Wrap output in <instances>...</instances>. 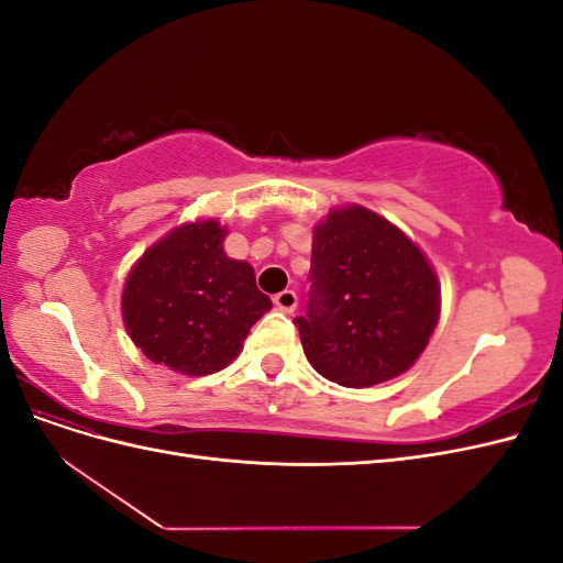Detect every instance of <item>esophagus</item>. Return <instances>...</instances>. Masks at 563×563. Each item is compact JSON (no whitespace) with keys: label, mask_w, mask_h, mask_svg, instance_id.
<instances>
[{"label":"esophagus","mask_w":563,"mask_h":563,"mask_svg":"<svg viewBox=\"0 0 563 563\" xmlns=\"http://www.w3.org/2000/svg\"><path fill=\"white\" fill-rule=\"evenodd\" d=\"M275 305L282 312H294L298 305V296H296V291H291V288H286V291L275 296Z\"/></svg>","instance_id":"obj_1"}]
</instances>
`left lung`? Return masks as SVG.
<instances>
[{"instance_id":"1","label":"left lung","mask_w":563,"mask_h":563,"mask_svg":"<svg viewBox=\"0 0 563 563\" xmlns=\"http://www.w3.org/2000/svg\"><path fill=\"white\" fill-rule=\"evenodd\" d=\"M308 312L296 317L305 356L323 378L371 387L416 364L439 321L441 288L424 253L360 203L312 232Z\"/></svg>"}]
</instances>
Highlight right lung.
Wrapping results in <instances>:
<instances>
[{
  "label": "right lung",
  "mask_w": 563,
  "mask_h": 563,
  "mask_svg": "<svg viewBox=\"0 0 563 563\" xmlns=\"http://www.w3.org/2000/svg\"><path fill=\"white\" fill-rule=\"evenodd\" d=\"M228 228L216 218L164 234L129 272L124 327L150 362L183 376H209L242 352L272 300L246 261L228 258Z\"/></svg>",
  "instance_id": "add662e5"
}]
</instances>
